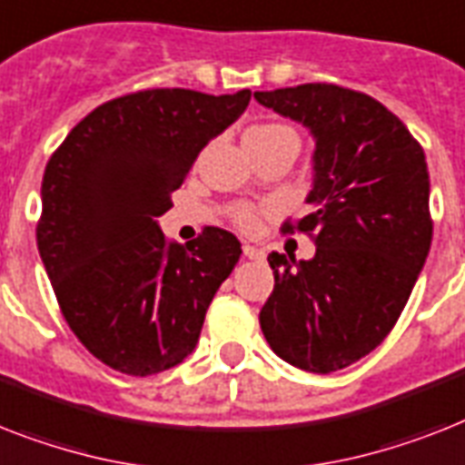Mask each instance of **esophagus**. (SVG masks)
<instances>
[{
	"label": "esophagus",
	"mask_w": 465,
	"mask_h": 465,
	"mask_svg": "<svg viewBox=\"0 0 465 465\" xmlns=\"http://www.w3.org/2000/svg\"><path fill=\"white\" fill-rule=\"evenodd\" d=\"M243 255L251 260H265V251H262V248H255V245L251 243L243 245Z\"/></svg>",
	"instance_id": "1"
}]
</instances>
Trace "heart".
I'll return each mask as SVG.
<instances>
[{
  "label": "heart",
  "instance_id": "obj_1",
  "mask_svg": "<svg viewBox=\"0 0 465 465\" xmlns=\"http://www.w3.org/2000/svg\"><path fill=\"white\" fill-rule=\"evenodd\" d=\"M284 138H296V131L286 124H258V126H251L245 131L243 141L245 143H274V141H284ZM233 224L243 229V232H255L260 226V213L258 207L252 205H241L233 210Z\"/></svg>",
  "mask_w": 465,
  "mask_h": 465
}]
</instances>
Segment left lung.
I'll list each match as a JSON object with an SVG mask.
<instances>
[{"mask_svg":"<svg viewBox=\"0 0 465 465\" xmlns=\"http://www.w3.org/2000/svg\"><path fill=\"white\" fill-rule=\"evenodd\" d=\"M255 100L315 138L312 213L282 226L308 233L315 255L267 258L260 327L286 363L327 375L377 349L413 292L432 243L428 162L401 119L358 90L305 83Z\"/></svg>","mask_w":465,"mask_h":465,"instance_id":"left-lung-1","label":"left lung"}]
</instances>
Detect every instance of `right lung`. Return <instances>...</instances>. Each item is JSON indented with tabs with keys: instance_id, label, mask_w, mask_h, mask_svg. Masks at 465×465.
Instances as JSON below:
<instances>
[{
	"instance_id": "right-lung-1",
	"label": "right lung",
	"mask_w": 465,
	"mask_h": 465,
	"mask_svg": "<svg viewBox=\"0 0 465 465\" xmlns=\"http://www.w3.org/2000/svg\"><path fill=\"white\" fill-rule=\"evenodd\" d=\"M248 102L251 90H138L93 109L49 157L37 251L71 331L124 375H154L193 353L207 308L239 262L233 233L205 226L179 245L157 217Z\"/></svg>"
}]
</instances>
